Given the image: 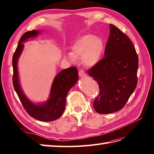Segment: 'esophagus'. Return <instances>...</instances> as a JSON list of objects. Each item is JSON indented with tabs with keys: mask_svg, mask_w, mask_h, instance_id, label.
Instances as JSON below:
<instances>
[{
	"mask_svg": "<svg viewBox=\"0 0 154 154\" xmlns=\"http://www.w3.org/2000/svg\"><path fill=\"white\" fill-rule=\"evenodd\" d=\"M79 77H83L86 76V73L83 69H81L79 70Z\"/></svg>",
	"mask_w": 154,
	"mask_h": 154,
	"instance_id": "obj_1",
	"label": "esophagus"
}]
</instances>
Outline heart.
<instances>
[{
    "mask_svg": "<svg viewBox=\"0 0 154 154\" xmlns=\"http://www.w3.org/2000/svg\"><path fill=\"white\" fill-rule=\"evenodd\" d=\"M73 53L67 54L66 57L71 62H75L76 58H83L87 66H92L101 60L104 51V44L101 38L94 35H87L82 37L75 43L72 48Z\"/></svg>",
    "mask_w": 154,
    "mask_h": 154,
    "instance_id": "obj_1",
    "label": "heart"
}]
</instances>
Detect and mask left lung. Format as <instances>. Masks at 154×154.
Wrapping results in <instances>:
<instances>
[{
    "label": "left lung",
    "mask_w": 154,
    "mask_h": 154,
    "mask_svg": "<svg viewBox=\"0 0 154 154\" xmlns=\"http://www.w3.org/2000/svg\"><path fill=\"white\" fill-rule=\"evenodd\" d=\"M104 58L87 71L99 85V96L93 106L96 112L108 114L126 104L137 85L138 58L127 35L112 24Z\"/></svg>",
    "instance_id": "obj_1"
}]
</instances>
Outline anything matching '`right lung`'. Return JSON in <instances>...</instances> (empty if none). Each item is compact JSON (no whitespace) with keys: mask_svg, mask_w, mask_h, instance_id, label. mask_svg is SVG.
I'll use <instances>...</instances> for the list:
<instances>
[{"mask_svg":"<svg viewBox=\"0 0 154 154\" xmlns=\"http://www.w3.org/2000/svg\"><path fill=\"white\" fill-rule=\"evenodd\" d=\"M40 33L39 30H32L25 33L19 41L12 58L13 85L16 93L29 115L38 121L47 122L54 121L62 115L65 109L66 96L70 88L78 81V71L75 67L63 69L54 79L51 89L50 97L47 101L36 104L29 100L25 95L19 83L17 72V60L23 49V42L28 38L37 37Z\"/></svg>","mask_w":154,"mask_h":154,"instance_id":"add662e5","label":"right lung"}]
</instances>
